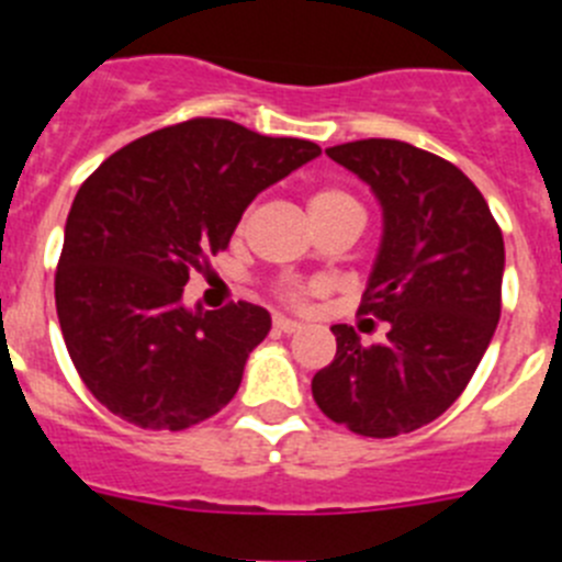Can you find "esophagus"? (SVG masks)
<instances>
[{"instance_id":"obj_1","label":"esophagus","mask_w":562,"mask_h":562,"mask_svg":"<svg viewBox=\"0 0 562 562\" xmlns=\"http://www.w3.org/2000/svg\"><path fill=\"white\" fill-rule=\"evenodd\" d=\"M272 329H276L278 335H295V331L301 329V324H297V321H292V317L276 315L272 317Z\"/></svg>"}]
</instances>
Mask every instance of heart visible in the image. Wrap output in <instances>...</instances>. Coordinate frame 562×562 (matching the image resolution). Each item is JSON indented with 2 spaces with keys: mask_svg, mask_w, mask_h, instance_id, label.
<instances>
[{
  "mask_svg": "<svg viewBox=\"0 0 562 562\" xmlns=\"http://www.w3.org/2000/svg\"><path fill=\"white\" fill-rule=\"evenodd\" d=\"M342 211L362 213L360 202H357L349 191H342V188H317V191L310 196L312 220H317V216H329V213H342ZM278 297L292 306H301L304 304L306 290L297 284H281L278 286Z\"/></svg>",
  "mask_w": 562,
  "mask_h": 562,
  "instance_id": "b5f03b06",
  "label": "heart"
}]
</instances>
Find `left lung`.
<instances>
[{"instance_id": "1", "label": "left lung", "mask_w": 562, "mask_h": 562, "mask_svg": "<svg viewBox=\"0 0 562 562\" xmlns=\"http://www.w3.org/2000/svg\"><path fill=\"white\" fill-rule=\"evenodd\" d=\"M371 186L382 241L360 315L389 321V340L362 346L335 324L337 355L312 376L331 422L371 439L411 434L461 396L501 317L504 236L464 171L402 140L326 148Z\"/></svg>"}]
</instances>
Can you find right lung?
<instances>
[{"mask_svg":"<svg viewBox=\"0 0 562 562\" xmlns=\"http://www.w3.org/2000/svg\"><path fill=\"white\" fill-rule=\"evenodd\" d=\"M321 146L193 117L114 151L78 188L64 227L56 310L83 385L146 430H186L236 396L270 312L182 306L245 207Z\"/></svg>","mask_w":562,"mask_h":562,"instance_id":"obj_1","label":"right lung"}]
</instances>
